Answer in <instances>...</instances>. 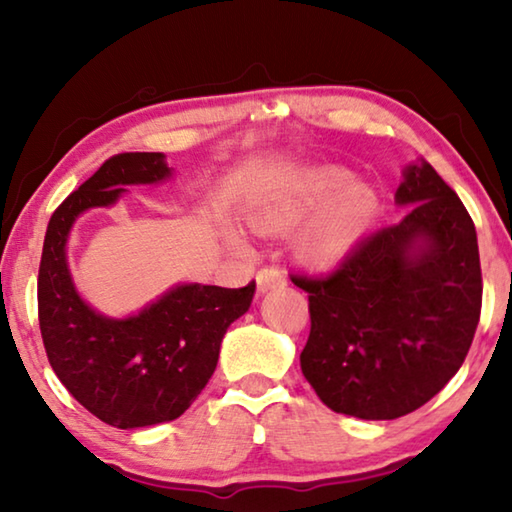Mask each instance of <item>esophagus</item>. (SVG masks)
<instances>
[{
    "label": "esophagus",
    "instance_id": "34e87169",
    "mask_svg": "<svg viewBox=\"0 0 512 512\" xmlns=\"http://www.w3.org/2000/svg\"><path fill=\"white\" fill-rule=\"evenodd\" d=\"M287 284V277L275 266H266L262 271H257V291L266 293L271 289H282Z\"/></svg>",
    "mask_w": 512,
    "mask_h": 512
}]
</instances>
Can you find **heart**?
I'll list each match as a JSON object with an SVG mask.
<instances>
[{
  "label": "heart",
  "mask_w": 512,
  "mask_h": 512,
  "mask_svg": "<svg viewBox=\"0 0 512 512\" xmlns=\"http://www.w3.org/2000/svg\"><path fill=\"white\" fill-rule=\"evenodd\" d=\"M350 182V173L341 169L302 173L262 198L250 212V223L266 235H280L318 209L296 241L298 257L314 268L339 266L361 244L377 214L372 189Z\"/></svg>",
  "instance_id": "b5f03b06"
}]
</instances>
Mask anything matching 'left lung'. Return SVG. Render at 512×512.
Masks as SVG:
<instances>
[{"instance_id": "obj_1", "label": "left lung", "mask_w": 512, "mask_h": 512, "mask_svg": "<svg viewBox=\"0 0 512 512\" xmlns=\"http://www.w3.org/2000/svg\"><path fill=\"white\" fill-rule=\"evenodd\" d=\"M395 201L411 210L372 232L329 275H293L309 293L302 375L336 413L395 420L443 391L481 316L472 216L429 162L411 164Z\"/></svg>"}]
</instances>
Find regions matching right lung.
Wrapping results in <instances>:
<instances>
[{"instance_id": "obj_1", "label": "right lung", "mask_w": 512, "mask_h": 512, "mask_svg": "<svg viewBox=\"0 0 512 512\" xmlns=\"http://www.w3.org/2000/svg\"><path fill=\"white\" fill-rule=\"evenodd\" d=\"M169 176L162 153L112 155L56 207L42 246L38 320L47 359L74 400L117 429L180 418L210 381L223 334L255 296V280L241 289L180 284L119 320L81 300L65 253L74 221L90 207L115 205L126 185Z\"/></svg>"}]
</instances>
